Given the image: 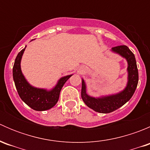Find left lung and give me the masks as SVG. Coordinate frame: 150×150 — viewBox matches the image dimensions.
<instances>
[{"label": "left lung", "mask_w": 150, "mask_h": 150, "mask_svg": "<svg viewBox=\"0 0 150 150\" xmlns=\"http://www.w3.org/2000/svg\"><path fill=\"white\" fill-rule=\"evenodd\" d=\"M114 52L120 54L128 61V81L126 88L120 93L102 98L91 97L86 93V84L82 81L81 97L85 104L94 111L100 113H110L117 110L131 99L135 92L139 81V72L135 56L126 46H117L112 48Z\"/></svg>", "instance_id": "1"}]
</instances>
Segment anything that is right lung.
<instances>
[{
	"mask_svg": "<svg viewBox=\"0 0 150 150\" xmlns=\"http://www.w3.org/2000/svg\"><path fill=\"white\" fill-rule=\"evenodd\" d=\"M25 48L16 56L13 67V78L16 90L22 100L33 110L37 111L49 110L57 103L62 88L72 75L62 78L55 88L50 91L33 87L27 82L20 68L21 59Z\"/></svg>",
	"mask_w": 150,
	"mask_h": 150,
	"instance_id": "1",
	"label": "right lung"
}]
</instances>
